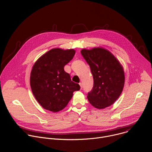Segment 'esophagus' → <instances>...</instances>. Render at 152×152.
Listing matches in <instances>:
<instances>
[{"label": "esophagus", "instance_id": "34e87169", "mask_svg": "<svg viewBox=\"0 0 152 152\" xmlns=\"http://www.w3.org/2000/svg\"><path fill=\"white\" fill-rule=\"evenodd\" d=\"M79 85H80V88L82 89V87H83V85H82V83H79Z\"/></svg>", "mask_w": 152, "mask_h": 152}]
</instances>
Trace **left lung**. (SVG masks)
<instances>
[{
    "label": "left lung",
    "mask_w": 152,
    "mask_h": 152,
    "mask_svg": "<svg viewBox=\"0 0 152 152\" xmlns=\"http://www.w3.org/2000/svg\"><path fill=\"white\" fill-rule=\"evenodd\" d=\"M80 52L89 64L94 79L93 90L87 96L89 102L99 110L110 106L124 88L122 65L111 52L102 47L83 49Z\"/></svg>",
    "instance_id": "8db88e82"
}]
</instances>
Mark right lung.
Returning a JSON list of instances; mask_svg holds the SVG:
<instances>
[{
  "instance_id": "1",
  "label": "right lung",
  "mask_w": 152,
  "mask_h": 152,
  "mask_svg": "<svg viewBox=\"0 0 152 152\" xmlns=\"http://www.w3.org/2000/svg\"><path fill=\"white\" fill-rule=\"evenodd\" d=\"M75 50L52 49L34 64L30 76L32 93L44 109L56 113L66 107L73 92L80 90L64 68L73 58Z\"/></svg>"
}]
</instances>
